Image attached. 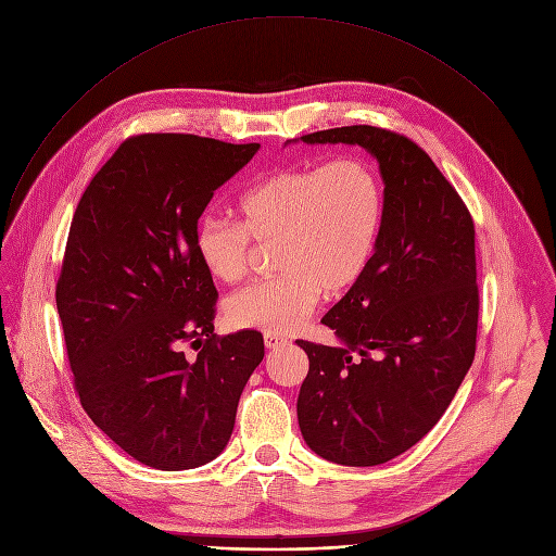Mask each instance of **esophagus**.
<instances>
[{
  "instance_id": "obj_1",
  "label": "esophagus",
  "mask_w": 556,
  "mask_h": 556,
  "mask_svg": "<svg viewBox=\"0 0 556 556\" xmlns=\"http://www.w3.org/2000/svg\"><path fill=\"white\" fill-rule=\"evenodd\" d=\"M265 345L267 350H280L289 345V338L280 336V333H265Z\"/></svg>"
}]
</instances>
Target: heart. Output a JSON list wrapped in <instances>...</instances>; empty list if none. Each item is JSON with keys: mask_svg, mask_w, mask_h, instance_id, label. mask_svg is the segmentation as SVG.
I'll use <instances>...</instances> for the list:
<instances>
[{"mask_svg": "<svg viewBox=\"0 0 556 556\" xmlns=\"http://www.w3.org/2000/svg\"><path fill=\"white\" fill-rule=\"evenodd\" d=\"M386 195L369 162L340 155L325 164L289 166L238 198V223L206 216L195 253L211 278L233 285L251 263L253 242L274 244L278 276L236 291L225 303L231 327L291 333L318 307L323 291L352 289L374 255Z\"/></svg>", "mask_w": 556, "mask_h": 556, "instance_id": "heart-1", "label": "heart"}]
</instances>
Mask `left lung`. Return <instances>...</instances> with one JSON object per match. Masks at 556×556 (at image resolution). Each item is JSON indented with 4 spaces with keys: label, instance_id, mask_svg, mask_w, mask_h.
I'll list each match as a JSON object with an SVG mask.
<instances>
[{
    "label": "left lung",
    "instance_id": "1",
    "mask_svg": "<svg viewBox=\"0 0 556 556\" xmlns=\"http://www.w3.org/2000/svg\"><path fill=\"white\" fill-rule=\"evenodd\" d=\"M301 140L363 147L386 185L369 267L320 320L338 345L295 340L309 358L298 394L305 443L338 465H380L432 430L472 367L475 223L432 157L399 134L356 124Z\"/></svg>",
    "mask_w": 556,
    "mask_h": 556
}]
</instances>
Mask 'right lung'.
Returning a JSON list of instances; mask_svg holds the SVG:
<instances>
[{
	"label": "right lung",
	"mask_w": 556,
	"mask_h": 556,
	"mask_svg": "<svg viewBox=\"0 0 556 556\" xmlns=\"http://www.w3.org/2000/svg\"><path fill=\"white\" fill-rule=\"evenodd\" d=\"M258 149L185 134L129 138L71 223L55 301L79 403L115 445L162 472L227 447L265 356L258 331L213 333L218 291L193 244L213 191Z\"/></svg>",
	"instance_id": "add662e5"
}]
</instances>
